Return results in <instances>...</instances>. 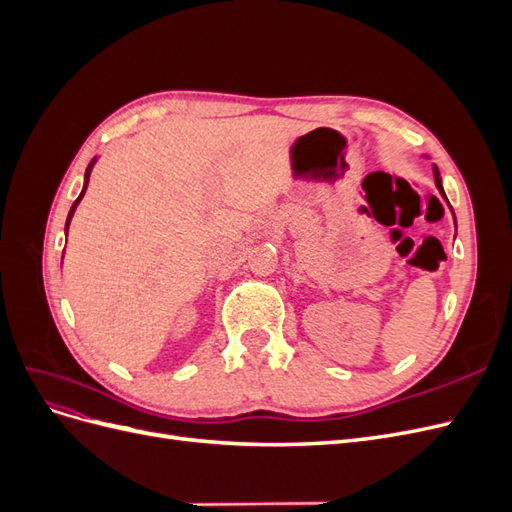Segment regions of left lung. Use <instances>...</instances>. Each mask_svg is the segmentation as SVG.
Instances as JSON below:
<instances>
[{
  "label": "left lung",
  "instance_id": "obj_1",
  "mask_svg": "<svg viewBox=\"0 0 512 512\" xmlns=\"http://www.w3.org/2000/svg\"><path fill=\"white\" fill-rule=\"evenodd\" d=\"M433 177H436V185H438L440 194L446 198V194H444V190H442V181H440V173H438V168H433Z\"/></svg>",
  "mask_w": 512,
  "mask_h": 512
}]
</instances>
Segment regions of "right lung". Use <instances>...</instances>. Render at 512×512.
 <instances>
[{
	"label": "right lung",
	"mask_w": 512,
	"mask_h": 512,
	"mask_svg": "<svg viewBox=\"0 0 512 512\" xmlns=\"http://www.w3.org/2000/svg\"><path fill=\"white\" fill-rule=\"evenodd\" d=\"M94 162H96V158L89 162V166H87V173H85V185H83V192H81V196L74 200V205H72V209H70V213H68V220H66V232H68V226H70V220H72V215H74V209H76V205L81 203V198H83V194H85V190H87V183H89V175H91V166H94Z\"/></svg>",
	"instance_id": "obj_1"
}]
</instances>
